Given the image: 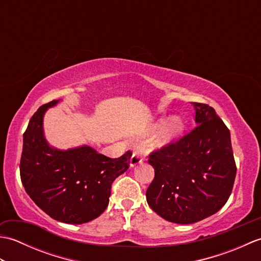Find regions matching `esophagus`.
Segmentation results:
<instances>
[{
	"label": "esophagus",
	"instance_id": "obj_1",
	"mask_svg": "<svg viewBox=\"0 0 261 261\" xmlns=\"http://www.w3.org/2000/svg\"><path fill=\"white\" fill-rule=\"evenodd\" d=\"M142 160H143L142 156L139 152H134L131 156V159H130V165L132 166V167H135V166L141 164Z\"/></svg>",
	"mask_w": 261,
	"mask_h": 261
}]
</instances>
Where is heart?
<instances>
[{"instance_id":"b5f03b06","label":"heart","mask_w":261,"mask_h":261,"mask_svg":"<svg viewBox=\"0 0 261 261\" xmlns=\"http://www.w3.org/2000/svg\"><path fill=\"white\" fill-rule=\"evenodd\" d=\"M158 126V125H157ZM154 126V127H157ZM184 127V123L179 116H171L166 122L162 131L159 132L156 140H154V146L156 147H164L169 145L170 142H173L177 137L179 136L180 132Z\"/></svg>"}]
</instances>
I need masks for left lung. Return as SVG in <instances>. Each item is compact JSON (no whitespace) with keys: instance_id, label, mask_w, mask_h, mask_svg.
<instances>
[{"instance_id":"1","label":"left lung","mask_w":261,"mask_h":261,"mask_svg":"<svg viewBox=\"0 0 261 261\" xmlns=\"http://www.w3.org/2000/svg\"><path fill=\"white\" fill-rule=\"evenodd\" d=\"M193 105L197 125L148 156L154 169L146 192L149 206L179 224L195 223L218 212L228 202L237 174L228 126L212 107Z\"/></svg>"}]
</instances>
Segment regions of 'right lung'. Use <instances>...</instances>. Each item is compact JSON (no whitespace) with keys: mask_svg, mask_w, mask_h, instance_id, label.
<instances>
[{"mask_svg":"<svg viewBox=\"0 0 261 261\" xmlns=\"http://www.w3.org/2000/svg\"><path fill=\"white\" fill-rule=\"evenodd\" d=\"M38 109L23 134L20 177L28 195L50 218L69 224L90 222L109 205L113 180L129 168L132 152L109 158L93 148L60 151L50 148L42 134L45 111Z\"/></svg>","mask_w":261,"mask_h":261,"instance_id":"obj_1","label":"right lung"}]
</instances>
